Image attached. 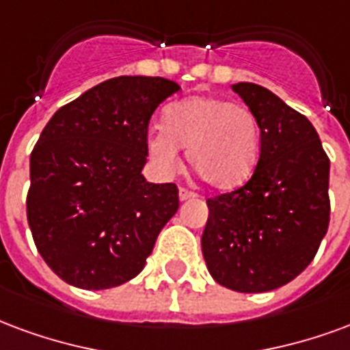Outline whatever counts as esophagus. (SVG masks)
<instances>
[{
	"mask_svg": "<svg viewBox=\"0 0 350 350\" xmlns=\"http://www.w3.org/2000/svg\"><path fill=\"white\" fill-rule=\"evenodd\" d=\"M191 198H196V193L189 191V189H180V200H191Z\"/></svg>",
	"mask_w": 350,
	"mask_h": 350,
	"instance_id": "34e87169",
	"label": "esophagus"
}]
</instances>
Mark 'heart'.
<instances>
[{
    "label": "heart",
    "mask_w": 350,
    "mask_h": 350,
    "mask_svg": "<svg viewBox=\"0 0 350 350\" xmlns=\"http://www.w3.org/2000/svg\"><path fill=\"white\" fill-rule=\"evenodd\" d=\"M254 115L224 98L195 96L170 105L165 128L146 137V150L163 172L180 167V148L202 182L215 189H234L247 182L258 161Z\"/></svg>",
    "instance_id": "1"
}]
</instances>
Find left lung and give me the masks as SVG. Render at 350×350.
I'll return each mask as SVG.
<instances>
[{
  "instance_id": "1",
  "label": "left lung",
  "mask_w": 350,
  "mask_h": 350,
  "mask_svg": "<svg viewBox=\"0 0 350 350\" xmlns=\"http://www.w3.org/2000/svg\"><path fill=\"white\" fill-rule=\"evenodd\" d=\"M260 128V159L243 187L208 198L202 254L209 274L239 293H263L297 278L330 222V161L299 111L254 83H235Z\"/></svg>"
}]
</instances>
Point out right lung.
I'll return each mask as SVG.
<instances>
[{
    "label": "right lung",
    "mask_w": 350,
    "mask_h": 350,
    "mask_svg": "<svg viewBox=\"0 0 350 350\" xmlns=\"http://www.w3.org/2000/svg\"><path fill=\"white\" fill-rule=\"evenodd\" d=\"M180 85L107 79L66 103L31 152L27 222L48 267L70 286L109 289L135 278L180 208L174 183H150L146 137Z\"/></svg>",
    "instance_id": "obj_1"
}]
</instances>
